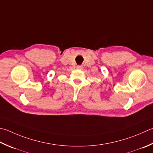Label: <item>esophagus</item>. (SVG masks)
Returning a JSON list of instances; mask_svg holds the SVG:
<instances>
[{"instance_id": "1", "label": "esophagus", "mask_w": 153, "mask_h": 153, "mask_svg": "<svg viewBox=\"0 0 153 153\" xmlns=\"http://www.w3.org/2000/svg\"><path fill=\"white\" fill-rule=\"evenodd\" d=\"M77 69H79V70H81V69L83 68V67L82 66V65H77Z\"/></svg>"}]
</instances>
